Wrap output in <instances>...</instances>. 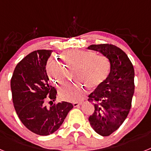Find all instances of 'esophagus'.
Segmentation results:
<instances>
[{
    "mask_svg": "<svg viewBox=\"0 0 151 151\" xmlns=\"http://www.w3.org/2000/svg\"><path fill=\"white\" fill-rule=\"evenodd\" d=\"M82 104V102H75V103H73V106H74V107H77V106H80V105Z\"/></svg>",
    "mask_w": 151,
    "mask_h": 151,
    "instance_id": "esophagus-1",
    "label": "esophagus"
}]
</instances>
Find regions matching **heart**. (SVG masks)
Listing matches in <instances>:
<instances>
[{
    "mask_svg": "<svg viewBox=\"0 0 151 151\" xmlns=\"http://www.w3.org/2000/svg\"><path fill=\"white\" fill-rule=\"evenodd\" d=\"M63 60L68 67H78L76 77L91 89L101 85L110 72L109 60L93 51L76 50L66 53L63 55ZM46 70L51 82L57 86H60L66 81L67 69L57 58L49 59ZM85 94V86L80 82L68 84L59 91L60 98L69 102L80 101Z\"/></svg>",
    "mask_w": 151,
    "mask_h": 151,
    "instance_id": "obj_1",
    "label": "heart"
}]
</instances>
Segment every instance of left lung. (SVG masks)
<instances>
[{
  "mask_svg": "<svg viewBox=\"0 0 151 151\" xmlns=\"http://www.w3.org/2000/svg\"><path fill=\"white\" fill-rule=\"evenodd\" d=\"M88 48L100 52L110 61L108 76L88 95L94 106L88 118L91 126L100 135L109 136L122 125L132 106L134 67L125 52L115 45H91Z\"/></svg>",
  "mask_w": 151,
  "mask_h": 151,
  "instance_id": "left-lung-1",
  "label": "left lung"
}]
</instances>
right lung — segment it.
Returning a JSON list of instances; mask_svg holds the SVG:
<instances>
[{
    "label": "right lung",
    "mask_w": 151,
    "mask_h": 151,
    "mask_svg": "<svg viewBox=\"0 0 151 151\" xmlns=\"http://www.w3.org/2000/svg\"><path fill=\"white\" fill-rule=\"evenodd\" d=\"M53 50L32 52L16 66L10 82L14 108L19 118L31 132L49 135L61 126L68 113L73 108L71 103L62 101L47 107L56 100L57 90L48 84L47 61Z\"/></svg>",
    "instance_id": "right-lung-1"
}]
</instances>
